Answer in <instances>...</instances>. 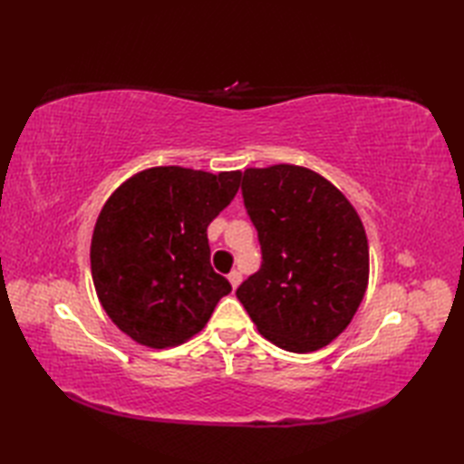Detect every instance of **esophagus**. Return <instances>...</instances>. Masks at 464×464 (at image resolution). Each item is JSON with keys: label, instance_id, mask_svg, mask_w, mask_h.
I'll list each match as a JSON object with an SVG mask.
<instances>
[{"label": "esophagus", "instance_id": "1", "mask_svg": "<svg viewBox=\"0 0 464 464\" xmlns=\"http://www.w3.org/2000/svg\"><path fill=\"white\" fill-rule=\"evenodd\" d=\"M227 279H229V283H231V287H233V289H237V287H239V283H241V273H239V271H231V273H229V277H227Z\"/></svg>", "mask_w": 464, "mask_h": 464}]
</instances>
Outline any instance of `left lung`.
Masks as SVG:
<instances>
[{
	"mask_svg": "<svg viewBox=\"0 0 464 464\" xmlns=\"http://www.w3.org/2000/svg\"><path fill=\"white\" fill-rule=\"evenodd\" d=\"M241 191L263 263L239 285L237 299L277 347H324L349 327L367 291L361 217L331 181L299 165L245 169Z\"/></svg>",
	"mask_w": 464,
	"mask_h": 464,
	"instance_id": "left-lung-1",
	"label": "left lung"
}]
</instances>
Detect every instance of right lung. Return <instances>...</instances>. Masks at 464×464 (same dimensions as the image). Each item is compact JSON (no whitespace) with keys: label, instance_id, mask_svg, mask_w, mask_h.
<instances>
[{"label":"right lung","instance_id":"add662e5","mask_svg":"<svg viewBox=\"0 0 464 464\" xmlns=\"http://www.w3.org/2000/svg\"><path fill=\"white\" fill-rule=\"evenodd\" d=\"M241 171L151 167L117 187L97 217L92 277L102 307L151 349L181 344L231 285L211 267L207 227L239 191Z\"/></svg>","mask_w":464,"mask_h":464}]
</instances>
